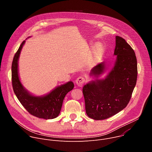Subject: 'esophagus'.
<instances>
[{"label": "esophagus", "instance_id": "34e87169", "mask_svg": "<svg viewBox=\"0 0 152 152\" xmlns=\"http://www.w3.org/2000/svg\"><path fill=\"white\" fill-rule=\"evenodd\" d=\"M84 82H85V78L82 76L78 77L76 80V83L78 86H80V87L83 85Z\"/></svg>", "mask_w": 152, "mask_h": 152}]
</instances>
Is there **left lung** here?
<instances>
[{
  "label": "left lung",
  "mask_w": 152,
  "mask_h": 152,
  "mask_svg": "<svg viewBox=\"0 0 152 152\" xmlns=\"http://www.w3.org/2000/svg\"><path fill=\"white\" fill-rule=\"evenodd\" d=\"M115 66L104 79L96 80L84 85L82 92L87 115L94 120L110 118L126 107L136 85L138 69L135 53L126 40L116 36ZM105 68L100 63L91 71L98 77Z\"/></svg>",
  "instance_id": "8db88e82"
}]
</instances>
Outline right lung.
Here are the masks:
<instances>
[{
  "label": "right lung",
  "mask_w": 152,
  "mask_h": 152,
  "mask_svg": "<svg viewBox=\"0 0 152 152\" xmlns=\"http://www.w3.org/2000/svg\"><path fill=\"white\" fill-rule=\"evenodd\" d=\"M25 42V41L21 42L12 62L11 76L14 92L21 104L30 114L46 120L55 118L59 114L64 99L73 90L74 83L71 81L69 82L42 97H35L30 94L21 85L18 75V60Z\"/></svg>",
  "instance_id": "add662e5"
}]
</instances>
